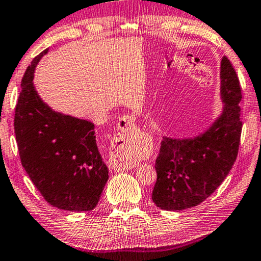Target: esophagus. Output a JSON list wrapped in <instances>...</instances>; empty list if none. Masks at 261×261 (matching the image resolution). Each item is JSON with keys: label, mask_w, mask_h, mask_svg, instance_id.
I'll return each instance as SVG.
<instances>
[{"label": "esophagus", "mask_w": 261, "mask_h": 261, "mask_svg": "<svg viewBox=\"0 0 261 261\" xmlns=\"http://www.w3.org/2000/svg\"><path fill=\"white\" fill-rule=\"evenodd\" d=\"M135 125V117L134 116H123V117L118 121V127L119 130L124 134H130L132 131V127ZM110 166L115 171H124V169H131L135 167V163L132 160H127V159H122V158H117L111 160Z\"/></svg>", "instance_id": "34e87169"}]
</instances>
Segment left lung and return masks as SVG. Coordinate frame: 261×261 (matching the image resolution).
Instances as JSON below:
<instances>
[{"mask_svg": "<svg viewBox=\"0 0 261 261\" xmlns=\"http://www.w3.org/2000/svg\"><path fill=\"white\" fill-rule=\"evenodd\" d=\"M224 111L200 137H164L154 168L152 200L163 210H184L200 204L220 187L237 159L243 122L242 87L231 61L221 63Z\"/></svg>", "mask_w": 261, "mask_h": 261, "instance_id": "1", "label": "left lung"}]
</instances>
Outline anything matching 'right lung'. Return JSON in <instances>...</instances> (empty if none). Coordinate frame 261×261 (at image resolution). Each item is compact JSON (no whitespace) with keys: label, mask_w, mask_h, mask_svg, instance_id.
I'll use <instances>...</instances> for the list:
<instances>
[{"label":"right lung","mask_w":261,"mask_h":261,"mask_svg":"<svg viewBox=\"0 0 261 261\" xmlns=\"http://www.w3.org/2000/svg\"><path fill=\"white\" fill-rule=\"evenodd\" d=\"M39 53L22 79L15 108V136L22 166L53 206L89 212L109 179L98 151L94 124L56 113L40 100L32 79Z\"/></svg>","instance_id":"1"}]
</instances>
